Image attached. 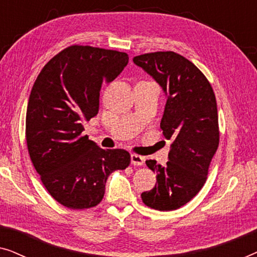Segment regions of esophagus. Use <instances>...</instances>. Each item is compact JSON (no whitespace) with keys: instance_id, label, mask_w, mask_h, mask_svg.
Wrapping results in <instances>:
<instances>
[{"instance_id":"1","label":"esophagus","mask_w":257,"mask_h":257,"mask_svg":"<svg viewBox=\"0 0 257 257\" xmlns=\"http://www.w3.org/2000/svg\"><path fill=\"white\" fill-rule=\"evenodd\" d=\"M144 163H145V158L142 156H138V154H131V164L135 165V166H143Z\"/></svg>"}]
</instances>
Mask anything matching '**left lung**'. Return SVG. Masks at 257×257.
Wrapping results in <instances>:
<instances>
[{
    "label": "left lung",
    "mask_w": 257,
    "mask_h": 257,
    "mask_svg": "<svg viewBox=\"0 0 257 257\" xmlns=\"http://www.w3.org/2000/svg\"><path fill=\"white\" fill-rule=\"evenodd\" d=\"M133 62L152 76L167 96L160 127L165 138L173 140L165 166L146 160L147 167L157 173V184L142 193L143 202L161 212L178 209L205 185L219 147L215 94L205 75L173 51L136 56Z\"/></svg>",
    "instance_id": "left-lung-1"
}]
</instances>
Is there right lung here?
Segmentation results:
<instances>
[{
	"mask_svg": "<svg viewBox=\"0 0 257 257\" xmlns=\"http://www.w3.org/2000/svg\"><path fill=\"white\" fill-rule=\"evenodd\" d=\"M127 63L125 52L71 45L35 80L26 117L28 151L49 194L68 208L97 206L108 175L131 163L127 151L103 150L82 135L83 122L99 110L101 84L117 78Z\"/></svg>",
	"mask_w": 257,
	"mask_h": 257,
	"instance_id": "obj_1",
	"label": "right lung"
}]
</instances>
